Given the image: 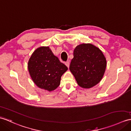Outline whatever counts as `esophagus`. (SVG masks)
<instances>
[{"label": "esophagus", "instance_id": "1", "mask_svg": "<svg viewBox=\"0 0 131 131\" xmlns=\"http://www.w3.org/2000/svg\"><path fill=\"white\" fill-rule=\"evenodd\" d=\"M65 65L67 66L68 68H69V66H70V61H66L65 62Z\"/></svg>", "mask_w": 131, "mask_h": 131}]
</instances>
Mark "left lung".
I'll use <instances>...</instances> for the list:
<instances>
[{
	"instance_id": "left-lung-1",
	"label": "left lung",
	"mask_w": 131,
	"mask_h": 131,
	"mask_svg": "<svg viewBox=\"0 0 131 131\" xmlns=\"http://www.w3.org/2000/svg\"><path fill=\"white\" fill-rule=\"evenodd\" d=\"M106 65L105 57L98 47L83 43L75 48L69 69L79 85L90 88L102 80Z\"/></svg>"
}]
</instances>
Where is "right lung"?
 <instances>
[{
  "label": "right lung",
  "mask_w": 131,
  "mask_h": 131,
  "mask_svg": "<svg viewBox=\"0 0 131 131\" xmlns=\"http://www.w3.org/2000/svg\"><path fill=\"white\" fill-rule=\"evenodd\" d=\"M28 69L38 87L51 92L60 85L61 77L68 67L61 62L48 47L36 49L30 57Z\"/></svg>",
  "instance_id": "right-lung-1"
}]
</instances>
